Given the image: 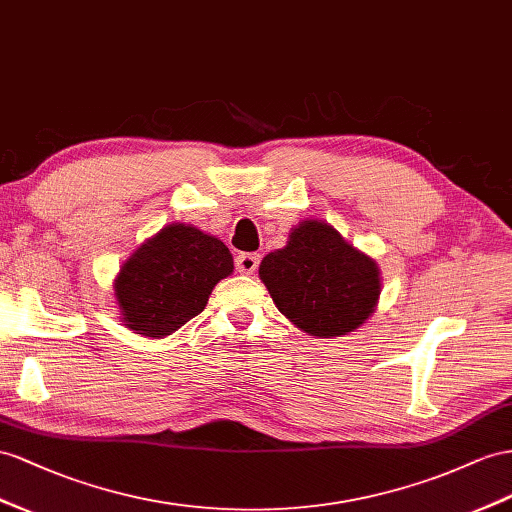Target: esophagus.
<instances>
[{
  "mask_svg": "<svg viewBox=\"0 0 512 512\" xmlns=\"http://www.w3.org/2000/svg\"><path fill=\"white\" fill-rule=\"evenodd\" d=\"M259 255L257 253H240L235 257V268L242 274H253L259 268Z\"/></svg>",
  "mask_w": 512,
  "mask_h": 512,
  "instance_id": "34e87169",
  "label": "esophagus"
}]
</instances>
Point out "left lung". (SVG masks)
<instances>
[{"label": "left lung", "mask_w": 512, "mask_h": 512, "mask_svg": "<svg viewBox=\"0 0 512 512\" xmlns=\"http://www.w3.org/2000/svg\"><path fill=\"white\" fill-rule=\"evenodd\" d=\"M259 277L283 316L316 337L359 329L381 294L374 261L318 220H305L285 248L266 255Z\"/></svg>", "instance_id": "8db88e82"}]
</instances>
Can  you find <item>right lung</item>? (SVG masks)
<instances>
[{
    "mask_svg": "<svg viewBox=\"0 0 512 512\" xmlns=\"http://www.w3.org/2000/svg\"><path fill=\"white\" fill-rule=\"evenodd\" d=\"M231 272L229 248L214 235L168 225L127 259L116 300L131 331L162 337L199 316L214 285Z\"/></svg>",
    "mask_w": 512,
    "mask_h": 512,
    "instance_id": "obj_1",
    "label": "right lung"
}]
</instances>
